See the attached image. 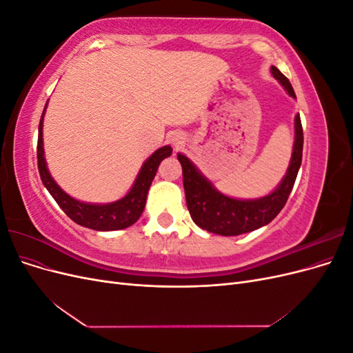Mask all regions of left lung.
Listing matches in <instances>:
<instances>
[{"label": "left lung", "instance_id": "8db88e82", "mask_svg": "<svg viewBox=\"0 0 353 353\" xmlns=\"http://www.w3.org/2000/svg\"><path fill=\"white\" fill-rule=\"evenodd\" d=\"M271 72L287 92L296 99L290 81L275 66L271 68ZM294 128L296 141L292 162L284 179L274 193L258 200H236L218 193L184 154H178L179 163L183 166L187 208L191 218L200 228L219 236H239L266 225L279 215L292 193L299 168L302 165L303 130L299 114L296 116Z\"/></svg>", "mask_w": 353, "mask_h": 353}]
</instances>
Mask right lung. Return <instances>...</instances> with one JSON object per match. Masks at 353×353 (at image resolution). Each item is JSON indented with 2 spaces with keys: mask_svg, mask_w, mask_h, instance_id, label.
I'll return each instance as SVG.
<instances>
[{
  "mask_svg": "<svg viewBox=\"0 0 353 353\" xmlns=\"http://www.w3.org/2000/svg\"><path fill=\"white\" fill-rule=\"evenodd\" d=\"M170 153H172V148L169 145H165L148 157L135 179L134 187L123 199L114 203H109V205H88V203H81L68 196L65 191L54 183V179L51 178L46 165L44 148H42V116L39 121L37 157L42 184L46 185L52 199L57 201V205L61 208V210L65 212L73 222L91 230L114 231L130 227L134 222H137V219L141 216V213L144 210L148 188H150L152 181L154 179L157 168L165 157L170 156Z\"/></svg>",
  "mask_w": 353,
  "mask_h": 353,
  "instance_id": "add662e5",
  "label": "right lung"
}]
</instances>
